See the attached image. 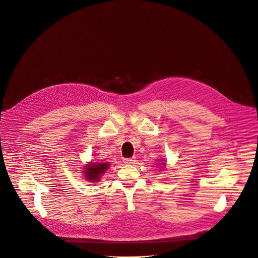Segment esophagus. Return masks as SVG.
<instances>
[{
    "label": "esophagus",
    "instance_id": "esophagus-1",
    "mask_svg": "<svg viewBox=\"0 0 258 258\" xmlns=\"http://www.w3.org/2000/svg\"><path fill=\"white\" fill-rule=\"evenodd\" d=\"M136 162L135 158H129V159H125L124 160V163L125 164H134Z\"/></svg>",
    "mask_w": 258,
    "mask_h": 258
}]
</instances>
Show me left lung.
I'll return each mask as SVG.
<instances>
[{
	"mask_svg": "<svg viewBox=\"0 0 258 258\" xmlns=\"http://www.w3.org/2000/svg\"><path fill=\"white\" fill-rule=\"evenodd\" d=\"M159 165H165V163L164 164H159Z\"/></svg>",
	"mask_w": 258,
	"mask_h": 258,
	"instance_id": "obj_1",
	"label": "left lung"
}]
</instances>
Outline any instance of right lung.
Here are the masks:
<instances>
[{"mask_svg": "<svg viewBox=\"0 0 258 258\" xmlns=\"http://www.w3.org/2000/svg\"><path fill=\"white\" fill-rule=\"evenodd\" d=\"M109 163H94L91 162L85 165L84 177L90 183H96L100 180L101 176L105 173V171L109 168Z\"/></svg>", "mask_w": 258, "mask_h": 258, "instance_id": "right-lung-1", "label": "right lung"}]
</instances>
